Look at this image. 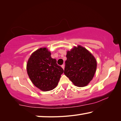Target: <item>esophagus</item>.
<instances>
[{"label":"esophagus","mask_w":121,"mask_h":121,"mask_svg":"<svg viewBox=\"0 0 121 121\" xmlns=\"http://www.w3.org/2000/svg\"><path fill=\"white\" fill-rule=\"evenodd\" d=\"M61 67H62L63 70H64V69H65V65H61Z\"/></svg>","instance_id":"1"}]
</instances>
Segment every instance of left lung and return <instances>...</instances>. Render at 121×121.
<instances>
[{
	"mask_svg": "<svg viewBox=\"0 0 121 121\" xmlns=\"http://www.w3.org/2000/svg\"><path fill=\"white\" fill-rule=\"evenodd\" d=\"M66 57L65 75L77 86H87L92 80L97 69L95 57L79 45L67 51Z\"/></svg>",
	"mask_w": 121,
	"mask_h": 121,
	"instance_id": "obj_1",
	"label": "left lung"
}]
</instances>
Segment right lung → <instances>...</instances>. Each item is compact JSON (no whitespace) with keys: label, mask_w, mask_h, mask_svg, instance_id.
I'll return each mask as SVG.
<instances>
[{"label":"right lung","mask_w":121,"mask_h":121,"mask_svg":"<svg viewBox=\"0 0 121 121\" xmlns=\"http://www.w3.org/2000/svg\"><path fill=\"white\" fill-rule=\"evenodd\" d=\"M47 48L38 49L32 53L26 63V71L30 80L43 91H48L56 87L63 69L52 58Z\"/></svg>","instance_id":"1"}]
</instances>
